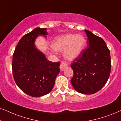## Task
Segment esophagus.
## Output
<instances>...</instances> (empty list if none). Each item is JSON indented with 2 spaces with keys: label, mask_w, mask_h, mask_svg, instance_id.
I'll list each match as a JSON object with an SVG mask.
<instances>
[{
  "label": "esophagus",
  "mask_w": 121,
  "mask_h": 121,
  "mask_svg": "<svg viewBox=\"0 0 121 121\" xmlns=\"http://www.w3.org/2000/svg\"><path fill=\"white\" fill-rule=\"evenodd\" d=\"M68 67V65L65 63V62H62L61 63L60 65V69L61 71H62V70H64V69Z\"/></svg>",
  "instance_id": "1"
}]
</instances>
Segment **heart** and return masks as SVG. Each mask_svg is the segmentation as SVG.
<instances>
[{"instance_id": "b5f03b06", "label": "heart", "mask_w": 121, "mask_h": 121, "mask_svg": "<svg viewBox=\"0 0 121 121\" xmlns=\"http://www.w3.org/2000/svg\"><path fill=\"white\" fill-rule=\"evenodd\" d=\"M86 40L82 35H66L55 39L52 43V48L56 51H64L66 59L71 60L78 56L83 50Z\"/></svg>"}]
</instances>
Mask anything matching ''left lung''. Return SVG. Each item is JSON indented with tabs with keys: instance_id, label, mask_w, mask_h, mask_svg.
<instances>
[{
	"instance_id": "1",
	"label": "left lung",
	"mask_w": 121,
	"mask_h": 121,
	"mask_svg": "<svg viewBox=\"0 0 121 121\" xmlns=\"http://www.w3.org/2000/svg\"><path fill=\"white\" fill-rule=\"evenodd\" d=\"M88 36L87 47L72 62L74 75L71 80L78 92L92 94L106 84L111 70L110 51L100 37L85 30Z\"/></svg>"
}]
</instances>
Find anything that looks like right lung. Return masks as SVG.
I'll return each instance as SVG.
<instances>
[{
	"instance_id": "add662e5",
	"label": "right lung",
	"mask_w": 121,
	"mask_h": 121,
	"mask_svg": "<svg viewBox=\"0 0 121 121\" xmlns=\"http://www.w3.org/2000/svg\"><path fill=\"white\" fill-rule=\"evenodd\" d=\"M47 35L46 28L34 29L21 38L13 55L12 66L15 82L24 93L31 97L48 94L60 72V62L47 60L34 45L39 35Z\"/></svg>"
}]
</instances>
